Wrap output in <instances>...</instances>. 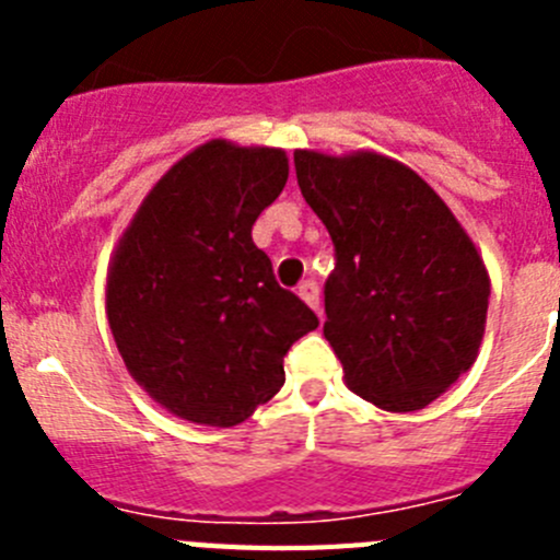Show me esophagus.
<instances>
[{
  "label": "esophagus",
  "mask_w": 560,
  "mask_h": 560,
  "mask_svg": "<svg viewBox=\"0 0 560 560\" xmlns=\"http://www.w3.org/2000/svg\"><path fill=\"white\" fill-rule=\"evenodd\" d=\"M296 294L303 296V300L311 305V308L319 311V285H316L314 280H305V283H300Z\"/></svg>",
  "instance_id": "obj_1"
}]
</instances>
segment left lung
<instances>
[{
  "instance_id": "obj_1",
  "label": "left lung",
  "mask_w": 560,
  "mask_h": 560,
  "mask_svg": "<svg viewBox=\"0 0 560 560\" xmlns=\"http://www.w3.org/2000/svg\"><path fill=\"white\" fill-rule=\"evenodd\" d=\"M296 182L330 232L325 339L355 395L418 412L471 370L491 277L448 205L375 151H294Z\"/></svg>"
}]
</instances>
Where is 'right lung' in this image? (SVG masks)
Masks as SVG:
<instances>
[{
    "label": "right lung",
    "instance_id": "1",
    "mask_svg": "<svg viewBox=\"0 0 560 560\" xmlns=\"http://www.w3.org/2000/svg\"><path fill=\"white\" fill-rule=\"evenodd\" d=\"M285 179L283 148L210 140L148 190L114 246L108 328L131 378L176 418L244 423L283 387L291 345L319 325L252 241Z\"/></svg>",
    "mask_w": 560,
    "mask_h": 560
}]
</instances>
